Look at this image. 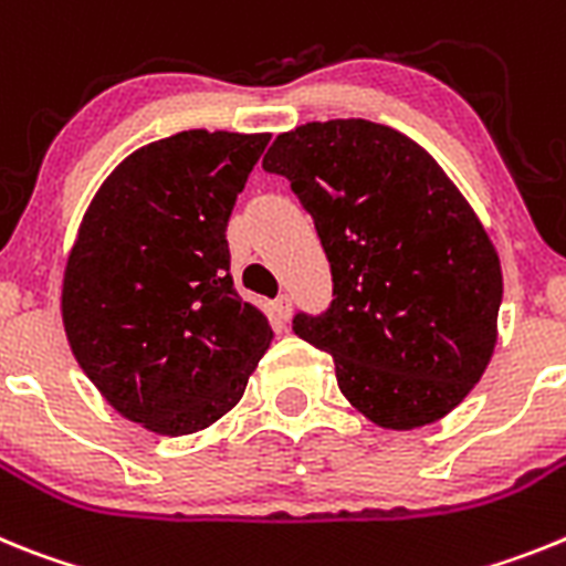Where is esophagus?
I'll return each instance as SVG.
<instances>
[{
    "instance_id": "1",
    "label": "esophagus",
    "mask_w": 566,
    "mask_h": 566,
    "mask_svg": "<svg viewBox=\"0 0 566 566\" xmlns=\"http://www.w3.org/2000/svg\"><path fill=\"white\" fill-rule=\"evenodd\" d=\"M273 311H276V316L282 318V322H287L290 311H293V302H290L287 293H282V296H279L276 302H273Z\"/></svg>"
}]
</instances>
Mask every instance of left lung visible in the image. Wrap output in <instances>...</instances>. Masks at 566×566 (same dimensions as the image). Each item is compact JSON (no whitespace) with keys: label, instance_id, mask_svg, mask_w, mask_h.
Returning a JSON list of instances; mask_svg holds the SVG:
<instances>
[{"label":"left lung","instance_id":"left-lung-1","mask_svg":"<svg viewBox=\"0 0 566 566\" xmlns=\"http://www.w3.org/2000/svg\"><path fill=\"white\" fill-rule=\"evenodd\" d=\"M313 216L333 302L293 331L336 361L338 390L390 430L453 410L488 367L501 264L473 208L424 147L387 125L331 119L264 156Z\"/></svg>","mask_w":566,"mask_h":566}]
</instances>
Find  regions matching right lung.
Instances as JSON below:
<instances>
[{
    "label": "right lung",
    "instance_id": "right-lung-1",
    "mask_svg": "<svg viewBox=\"0 0 566 566\" xmlns=\"http://www.w3.org/2000/svg\"><path fill=\"white\" fill-rule=\"evenodd\" d=\"M268 134L181 130L127 156L67 259L78 367L125 419L188 436L242 399L270 322L230 276L228 222Z\"/></svg>",
    "mask_w": 566,
    "mask_h": 566
}]
</instances>
